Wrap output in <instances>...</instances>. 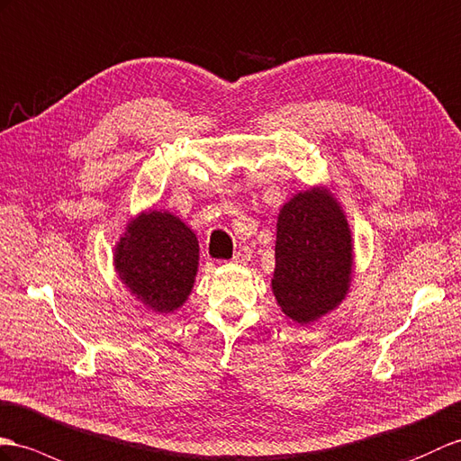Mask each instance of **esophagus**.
Segmentation results:
<instances>
[{
	"instance_id": "1",
	"label": "esophagus",
	"mask_w": 461,
	"mask_h": 461,
	"mask_svg": "<svg viewBox=\"0 0 461 461\" xmlns=\"http://www.w3.org/2000/svg\"><path fill=\"white\" fill-rule=\"evenodd\" d=\"M249 260H250V252L246 250V249H240L237 254H234V258H232L234 264H246Z\"/></svg>"
}]
</instances>
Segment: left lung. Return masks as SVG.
Segmentation results:
<instances>
[{"label":"left lung","instance_id":"obj_1","mask_svg":"<svg viewBox=\"0 0 461 461\" xmlns=\"http://www.w3.org/2000/svg\"><path fill=\"white\" fill-rule=\"evenodd\" d=\"M272 291L284 315L311 324L334 311L352 284L350 224L329 187L299 192L279 209Z\"/></svg>","mask_w":461,"mask_h":461}]
</instances>
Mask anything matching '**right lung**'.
Listing matches in <instances>:
<instances>
[{
	"label": "right lung",
	"instance_id": "add662e5",
	"mask_svg": "<svg viewBox=\"0 0 461 461\" xmlns=\"http://www.w3.org/2000/svg\"><path fill=\"white\" fill-rule=\"evenodd\" d=\"M113 264L131 295L154 312H174L192 294L199 242L187 224L167 211H142L115 244Z\"/></svg>",
	"mask_w": 461,
	"mask_h": 461
}]
</instances>
